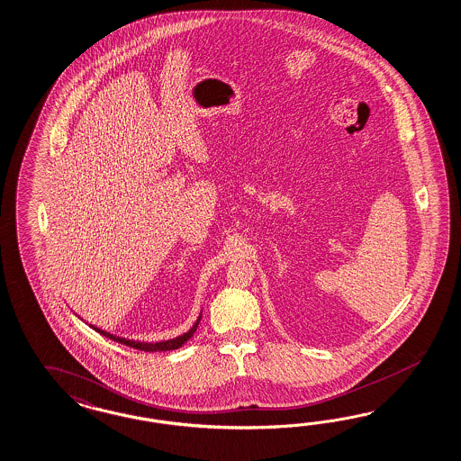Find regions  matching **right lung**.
I'll use <instances>...</instances> for the list:
<instances>
[{"label": "right lung", "mask_w": 461, "mask_h": 461, "mask_svg": "<svg viewBox=\"0 0 461 461\" xmlns=\"http://www.w3.org/2000/svg\"><path fill=\"white\" fill-rule=\"evenodd\" d=\"M199 321H201V317H198L196 324L193 325V327L187 330L186 334L176 337V339H171V340L156 342V344H148V342H136V340H127V339H122V337H115L113 336V334H109V332H104V330L95 329V327H92V329H95V330L99 332L100 336L109 337V339H113V340H115V342H119V344H125V346H129V348H139V350H144V352H161V350H175V348H181V346H183L185 342H187V340L193 337V334L196 332Z\"/></svg>", "instance_id": "right-lung-1"}]
</instances>
